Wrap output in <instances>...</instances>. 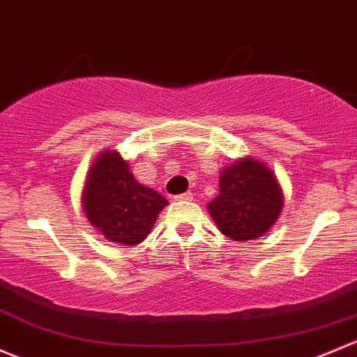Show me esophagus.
<instances>
[{"mask_svg":"<svg viewBox=\"0 0 357 357\" xmlns=\"http://www.w3.org/2000/svg\"><path fill=\"white\" fill-rule=\"evenodd\" d=\"M176 200H193V193L191 191H185V193L181 195H176Z\"/></svg>","mask_w":357,"mask_h":357,"instance_id":"esophagus-1","label":"esophagus"}]
</instances>
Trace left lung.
I'll use <instances>...</instances> for the list:
<instances>
[{
  "instance_id": "8db88e82",
  "label": "left lung",
  "mask_w": 357,
  "mask_h": 357,
  "mask_svg": "<svg viewBox=\"0 0 357 357\" xmlns=\"http://www.w3.org/2000/svg\"><path fill=\"white\" fill-rule=\"evenodd\" d=\"M219 179V195L207 207L224 236L234 241H250L275 224L284 197L265 164L241 159L224 169Z\"/></svg>"
}]
</instances>
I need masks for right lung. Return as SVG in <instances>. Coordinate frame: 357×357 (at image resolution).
I'll list each match as a JSON object with an SVG mask.
<instances>
[{
    "mask_svg": "<svg viewBox=\"0 0 357 357\" xmlns=\"http://www.w3.org/2000/svg\"><path fill=\"white\" fill-rule=\"evenodd\" d=\"M84 210L97 231L119 245H138L147 238L167 200L140 185L118 152L100 153L84 188Z\"/></svg>",
    "mask_w": 357,
    "mask_h": 357,
    "instance_id": "1",
    "label": "right lung"
}]
</instances>
